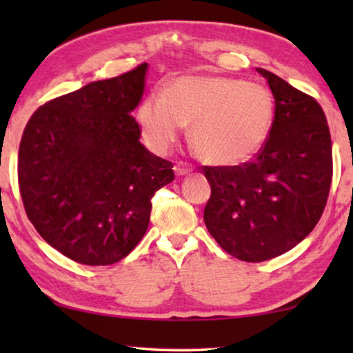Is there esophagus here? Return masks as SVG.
I'll list each match as a JSON object with an SVG mask.
<instances>
[{"label":"esophagus","instance_id":"34e87169","mask_svg":"<svg viewBox=\"0 0 353 353\" xmlns=\"http://www.w3.org/2000/svg\"><path fill=\"white\" fill-rule=\"evenodd\" d=\"M173 170H175L178 176H183V175H188V173H191L194 168H192L191 163H188V162H178L176 165L173 167Z\"/></svg>","mask_w":353,"mask_h":353}]
</instances>
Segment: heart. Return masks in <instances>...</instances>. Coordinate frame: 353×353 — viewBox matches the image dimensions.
I'll use <instances>...</instances> for the list:
<instances>
[{
    "mask_svg": "<svg viewBox=\"0 0 353 353\" xmlns=\"http://www.w3.org/2000/svg\"><path fill=\"white\" fill-rule=\"evenodd\" d=\"M273 115L267 88L220 75L180 77L138 108L139 127L154 151L165 152L191 125L196 152L214 165L250 161L267 141Z\"/></svg>",
    "mask_w": 353,
    "mask_h": 353,
    "instance_id": "b5f03b06",
    "label": "heart"
}]
</instances>
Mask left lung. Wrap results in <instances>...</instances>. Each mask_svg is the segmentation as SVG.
Returning a JSON list of instances; mask_svg holds the SVG:
<instances>
[{
  "label": "left lung",
  "instance_id": "left-lung-1",
  "mask_svg": "<svg viewBox=\"0 0 353 353\" xmlns=\"http://www.w3.org/2000/svg\"><path fill=\"white\" fill-rule=\"evenodd\" d=\"M274 117L263 148L241 165L204 167L212 194L204 221L220 248L244 262L278 257L321 219L332 180L326 115L315 98L265 69Z\"/></svg>",
  "mask_w": 353,
  "mask_h": 353
}]
</instances>
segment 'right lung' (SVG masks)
I'll list each match as a JSON object with an SVG mask.
<instances>
[{
  "mask_svg": "<svg viewBox=\"0 0 353 353\" xmlns=\"http://www.w3.org/2000/svg\"><path fill=\"white\" fill-rule=\"evenodd\" d=\"M148 64L38 108L22 133L17 178L28 220L48 244L83 265H112L146 233L151 199L173 163L139 143L132 110Z\"/></svg>",
  "mask_w": 353,
  "mask_h": 353,
  "instance_id": "1",
  "label": "right lung"
}]
</instances>
